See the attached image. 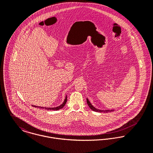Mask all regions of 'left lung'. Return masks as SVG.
<instances>
[{"mask_svg":"<svg viewBox=\"0 0 153 153\" xmlns=\"http://www.w3.org/2000/svg\"><path fill=\"white\" fill-rule=\"evenodd\" d=\"M87 102L88 105L89 106V107L92 109L95 112H111L114 111V109H111V110H101V109H97L96 108H95L94 107H93V105L91 104V102H89V101L88 100L87 98Z\"/></svg>","mask_w":153,"mask_h":153,"instance_id":"8db88e82","label":"left lung"}]
</instances>
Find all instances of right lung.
Returning a JSON list of instances; mask_svg holds the SVG:
<instances>
[{
  "label": "right lung",
  "instance_id": "1",
  "mask_svg": "<svg viewBox=\"0 0 153 153\" xmlns=\"http://www.w3.org/2000/svg\"><path fill=\"white\" fill-rule=\"evenodd\" d=\"M66 101H67V96H66L65 99L64 100V101L63 102V103H62L61 105H59V106H58V107H53V108H50V107H49V108H48V107H39V106H35V105H32V106L34 107H38V108L46 109V110H55V111H57V110H58V109L62 108L65 106Z\"/></svg>",
  "mask_w": 153,
  "mask_h": 153
}]
</instances>
